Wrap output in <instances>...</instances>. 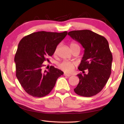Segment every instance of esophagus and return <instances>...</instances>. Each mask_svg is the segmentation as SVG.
I'll return each mask as SVG.
<instances>
[{
    "mask_svg": "<svg viewBox=\"0 0 124 124\" xmlns=\"http://www.w3.org/2000/svg\"><path fill=\"white\" fill-rule=\"evenodd\" d=\"M64 76H66V77H70L71 76L70 74H67V73H64Z\"/></svg>",
    "mask_w": 124,
    "mask_h": 124,
    "instance_id": "34e87169",
    "label": "esophagus"
}]
</instances>
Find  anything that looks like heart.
<instances>
[{
    "label": "heart",
    "instance_id": "b5f03b06",
    "mask_svg": "<svg viewBox=\"0 0 124 124\" xmlns=\"http://www.w3.org/2000/svg\"><path fill=\"white\" fill-rule=\"evenodd\" d=\"M75 45H77V44L75 43H73V42L71 43L70 45V47L74 46ZM58 49V46L56 48L55 51H54V54H55L57 52ZM58 66H59V68L61 70H63L64 72L70 73L72 72L73 70H74L75 67V63L74 62L67 61H63L61 63H60L59 65H58Z\"/></svg>",
    "mask_w": 124,
    "mask_h": 124
}]
</instances>
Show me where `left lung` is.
<instances>
[{
  "mask_svg": "<svg viewBox=\"0 0 124 124\" xmlns=\"http://www.w3.org/2000/svg\"><path fill=\"white\" fill-rule=\"evenodd\" d=\"M68 34L85 49L78 67L83 73L77 75L79 83L74 91L84 97L96 95L103 89L111 74L113 56L107 40L87 29L70 31Z\"/></svg>",
  "mask_w": 124,
  "mask_h": 124,
  "instance_id": "left-lung-1",
  "label": "left lung"
}]
</instances>
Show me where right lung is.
<instances>
[{"label": "right lung", "mask_w": 124, "mask_h": 124, "mask_svg": "<svg viewBox=\"0 0 124 124\" xmlns=\"http://www.w3.org/2000/svg\"><path fill=\"white\" fill-rule=\"evenodd\" d=\"M41 31L33 33L21 40L15 56L16 76L27 93L35 97L47 95L63 72L54 66L43 70V62L52 56L67 34Z\"/></svg>", "instance_id": "obj_1"}]
</instances>
